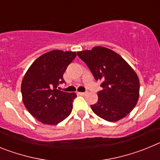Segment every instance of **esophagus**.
<instances>
[{"mask_svg":"<svg viewBox=\"0 0 160 160\" xmlns=\"http://www.w3.org/2000/svg\"><path fill=\"white\" fill-rule=\"evenodd\" d=\"M78 94H80V95H86V94H87V92H79Z\"/></svg>","mask_w":160,"mask_h":160,"instance_id":"esophagus-1","label":"esophagus"}]
</instances>
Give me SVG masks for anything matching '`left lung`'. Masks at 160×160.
<instances>
[{"label": "left lung", "mask_w": 160, "mask_h": 160, "mask_svg": "<svg viewBox=\"0 0 160 160\" xmlns=\"http://www.w3.org/2000/svg\"><path fill=\"white\" fill-rule=\"evenodd\" d=\"M77 53L95 80L102 82L98 102L90 106L94 114L108 122H117L127 116L139 97V79L135 70L119 54L108 48L95 46Z\"/></svg>", "instance_id": "1"}]
</instances>
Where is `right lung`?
<instances>
[{"instance_id":"1","label":"right lung","mask_w":160,"mask_h":160,"mask_svg":"<svg viewBox=\"0 0 160 160\" xmlns=\"http://www.w3.org/2000/svg\"><path fill=\"white\" fill-rule=\"evenodd\" d=\"M76 52L54 49L32 63L22 82V101L25 108L41 122L57 125L67 118L73 108L75 93L57 89L64 82L63 73L75 58Z\"/></svg>"}]
</instances>
